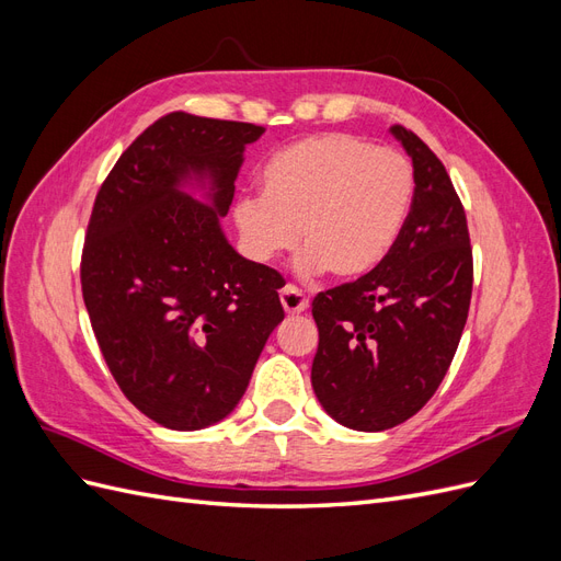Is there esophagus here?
Here are the masks:
<instances>
[{"label":"esophagus","instance_id":"esophagus-1","mask_svg":"<svg viewBox=\"0 0 561 561\" xmlns=\"http://www.w3.org/2000/svg\"><path fill=\"white\" fill-rule=\"evenodd\" d=\"M280 304H283V309L287 313H304V311L309 309L307 295H304L299 287H295V285H285L283 287V290H280Z\"/></svg>","mask_w":561,"mask_h":561}]
</instances>
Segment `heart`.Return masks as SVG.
Returning <instances> with one entry per match:
<instances>
[{
  "label": "heart",
  "instance_id": "1",
  "mask_svg": "<svg viewBox=\"0 0 561 561\" xmlns=\"http://www.w3.org/2000/svg\"><path fill=\"white\" fill-rule=\"evenodd\" d=\"M262 196H243L233 222L254 262L293 250L301 276L330 268L336 278H363L390 252L412 213L414 165L396 149L353 135H313L278 149L262 168Z\"/></svg>",
  "mask_w": 561,
  "mask_h": 561
}]
</instances>
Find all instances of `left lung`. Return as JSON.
I'll use <instances>...</instances> for the list:
<instances>
[{
  "label": "left lung",
  "instance_id": "obj_1",
  "mask_svg": "<svg viewBox=\"0 0 561 561\" xmlns=\"http://www.w3.org/2000/svg\"><path fill=\"white\" fill-rule=\"evenodd\" d=\"M390 135L412 159L416 192L393 252L371 274L313 299L316 398L336 423L379 433L414 416L443 383L472 295L468 222L428 145Z\"/></svg>",
  "mask_w": 561,
  "mask_h": 561
}]
</instances>
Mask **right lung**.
<instances>
[{
  "instance_id": "right-lung-1",
  "label": "right lung",
  "mask_w": 561,
  "mask_h": 561,
  "mask_svg": "<svg viewBox=\"0 0 561 561\" xmlns=\"http://www.w3.org/2000/svg\"><path fill=\"white\" fill-rule=\"evenodd\" d=\"M264 126L173 112L116 161L95 196L81 293L124 396L171 431H201L243 398L285 318L278 271L241 257L222 219Z\"/></svg>"
}]
</instances>
